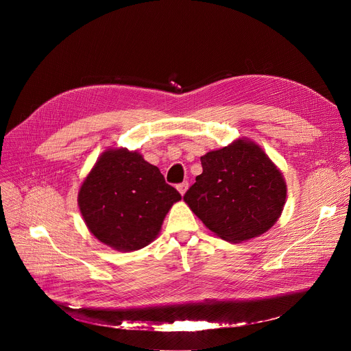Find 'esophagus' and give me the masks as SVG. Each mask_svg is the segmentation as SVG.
<instances>
[{
	"mask_svg": "<svg viewBox=\"0 0 351 351\" xmlns=\"http://www.w3.org/2000/svg\"><path fill=\"white\" fill-rule=\"evenodd\" d=\"M188 186H189L188 182H182V183H179V185L176 186V189H178L179 193L183 196V195H185V192L188 191Z\"/></svg>",
	"mask_w": 351,
	"mask_h": 351,
	"instance_id": "34e87169",
	"label": "esophagus"
}]
</instances>
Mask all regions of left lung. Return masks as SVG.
Masks as SVG:
<instances>
[{
    "instance_id": "left-lung-1",
    "label": "left lung",
    "mask_w": 351,
    "mask_h": 351,
    "mask_svg": "<svg viewBox=\"0 0 351 351\" xmlns=\"http://www.w3.org/2000/svg\"><path fill=\"white\" fill-rule=\"evenodd\" d=\"M185 204L220 239L242 243L267 232L287 196L283 173L256 142L239 138L200 158Z\"/></svg>"
}]
</instances>
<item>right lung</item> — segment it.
<instances>
[{"label":"right lung","mask_w":351,"mask_h":351,"mask_svg":"<svg viewBox=\"0 0 351 351\" xmlns=\"http://www.w3.org/2000/svg\"><path fill=\"white\" fill-rule=\"evenodd\" d=\"M182 197L158 166L138 151L106 149L84 179L78 206L88 230L118 252L154 242L163 219Z\"/></svg>","instance_id":"right-lung-1"}]
</instances>
